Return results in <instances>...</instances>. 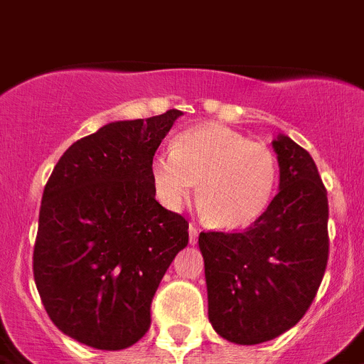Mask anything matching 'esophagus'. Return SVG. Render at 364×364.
Returning <instances> with one entry per match:
<instances>
[{
	"label": "esophagus",
	"instance_id": "34e87169",
	"mask_svg": "<svg viewBox=\"0 0 364 364\" xmlns=\"http://www.w3.org/2000/svg\"><path fill=\"white\" fill-rule=\"evenodd\" d=\"M198 235H200V229L196 228V225H188V242L194 246V244H198Z\"/></svg>",
	"mask_w": 364,
	"mask_h": 364
}]
</instances>
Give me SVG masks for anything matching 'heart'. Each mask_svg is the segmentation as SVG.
I'll return each mask as SVG.
<instances>
[{"instance_id":"1","label":"heart","mask_w":364,"mask_h":364,"mask_svg":"<svg viewBox=\"0 0 364 364\" xmlns=\"http://www.w3.org/2000/svg\"><path fill=\"white\" fill-rule=\"evenodd\" d=\"M159 201L177 209L198 183L196 205L207 224L240 231L257 224L276 196L279 164L270 148L222 125L179 133L172 151L149 166Z\"/></svg>"}]
</instances>
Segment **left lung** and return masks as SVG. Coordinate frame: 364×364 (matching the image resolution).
I'll return each mask as SVG.
<instances>
[{
	"instance_id": "obj_1",
	"label": "left lung",
	"mask_w": 364,
	"mask_h": 364,
	"mask_svg": "<svg viewBox=\"0 0 364 364\" xmlns=\"http://www.w3.org/2000/svg\"><path fill=\"white\" fill-rule=\"evenodd\" d=\"M272 148L279 192L242 233H200L209 322L235 344H261L300 322L328 264V192L313 157L287 135Z\"/></svg>"
}]
</instances>
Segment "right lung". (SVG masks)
Masks as SVG:
<instances>
[{"instance_id": "1", "label": "right lung", "mask_w": 364, "mask_h": 364, "mask_svg": "<svg viewBox=\"0 0 364 364\" xmlns=\"http://www.w3.org/2000/svg\"><path fill=\"white\" fill-rule=\"evenodd\" d=\"M181 114L103 125L46 183L33 274L51 322L77 343L112 352L144 337L159 283L188 244V222L155 200L149 176Z\"/></svg>"}]
</instances>
